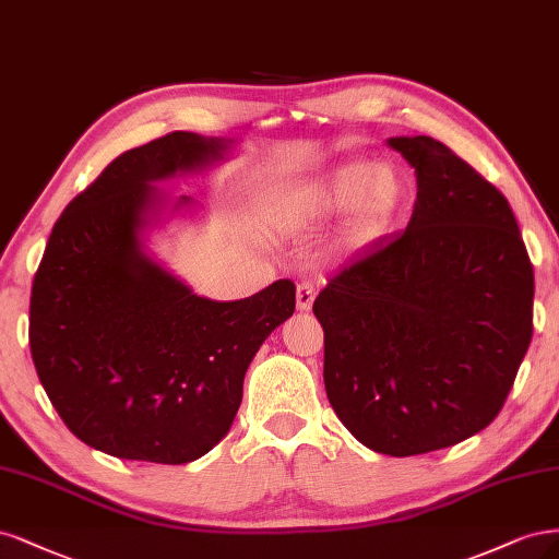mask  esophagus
Returning <instances> with one entry per match:
<instances>
[{
    "label": "esophagus",
    "instance_id": "obj_1",
    "mask_svg": "<svg viewBox=\"0 0 559 559\" xmlns=\"http://www.w3.org/2000/svg\"><path fill=\"white\" fill-rule=\"evenodd\" d=\"M316 299V287L313 283H299L297 285V311H309Z\"/></svg>",
    "mask_w": 559,
    "mask_h": 559
}]
</instances>
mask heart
<instances>
[{
    "label": "heart",
    "instance_id": "heart-1",
    "mask_svg": "<svg viewBox=\"0 0 559 559\" xmlns=\"http://www.w3.org/2000/svg\"><path fill=\"white\" fill-rule=\"evenodd\" d=\"M367 175L369 171L362 165L344 167L325 186H318L306 194L301 204L304 211L322 213L344 206L365 186L362 194H359L355 218L350 223V241L365 243L378 237L404 200V183L400 174L392 171L390 167L373 169L369 179L366 178ZM365 180L368 181L367 185L364 183Z\"/></svg>",
    "mask_w": 559,
    "mask_h": 559
}]
</instances>
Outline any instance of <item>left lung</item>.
Masks as SVG:
<instances>
[{"mask_svg": "<svg viewBox=\"0 0 559 559\" xmlns=\"http://www.w3.org/2000/svg\"><path fill=\"white\" fill-rule=\"evenodd\" d=\"M416 169L408 227L313 301L328 400L376 453L408 457L488 427L532 341L534 269L490 181L431 136L390 139Z\"/></svg>", "mask_w": 559, "mask_h": 559, "instance_id": "8db88e82", "label": "left lung"}]
</instances>
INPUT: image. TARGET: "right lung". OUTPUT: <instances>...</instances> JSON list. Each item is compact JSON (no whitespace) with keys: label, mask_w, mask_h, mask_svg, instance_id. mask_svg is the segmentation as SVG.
I'll return each instance as SVG.
<instances>
[{"label":"right lung","mask_w":559,"mask_h":559,"mask_svg":"<svg viewBox=\"0 0 559 559\" xmlns=\"http://www.w3.org/2000/svg\"><path fill=\"white\" fill-rule=\"evenodd\" d=\"M225 148L171 132L122 153L50 231L32 283L29 350L71 435L102 453L157 464L209 453L241 406L250 359L295 311L287 278L213 301L143 253L151 183L202 169Z\"/></svg>","instance_id":"right-lung-1"}]
</instances>
